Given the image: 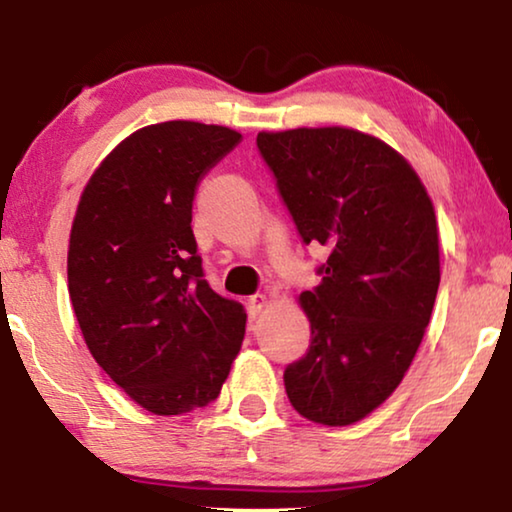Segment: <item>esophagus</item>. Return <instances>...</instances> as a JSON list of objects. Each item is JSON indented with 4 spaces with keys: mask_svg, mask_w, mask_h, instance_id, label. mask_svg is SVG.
<instances>
[{
    "mask_svg": "<svg viewBox=\"0 0 512 512\" xmlns=\"http://www.w3.org/2000/svg\"><path fill=\"white\" fill-rule=\"evenodd\" d=\"M268 305V296L265 293H256V296L249 298V314L251 317H258L263 312V307Z\"/></svg>",
    "mask_w": 512,
    "mask_h": 512,
    "instance_id": "obj_1",
    "label": "esophagus"
}]
</instances>
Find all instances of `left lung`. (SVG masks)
Returning a JSON list of instances; mask_svg holds the SVG:
<instances>
[{
  "mask_svg": "<svg viewBox=\"0 0 512 512\" xmlns=\"http://www.w3.org/2000/svg\"><path fill=\"white\" fill-rule=\"evenodd\" d=\"M261 158L300 240L321 244V284L300 293L312 342L284 370L300 415L359 422L401 384L440 284L431 198L408 160L349 128L261 132Z\"/></svg>",
  "mask_w": 512,
  "mask_h": 512,
  "instance_id": "left-lung-1",
  "label": "left lung"
}]
</instances>
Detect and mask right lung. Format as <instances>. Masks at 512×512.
Returning <instances> with one entry per match:
<instances>
[{"label":"right lung","instance_id":"right-lung-1","mask_svg":"<svg viewBox=\"0 0 512 512\" xmlns=\"http://www.w3.org/2000/svg\"><path fill=\"white\" fill-rule=\"evenodd\" d=\"M240 132L193 121L137 130L90 177L69 235L76 319L100 368L153 415L221 394L247 312L207 284L193 235L205 174Z\"/></svg>","mask_w":512,"mask_h":512}]
</instances>
